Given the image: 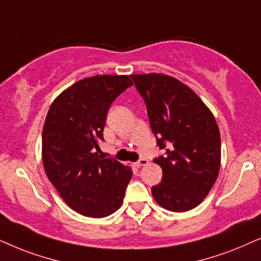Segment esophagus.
I'll list each match as a JSON object with an SVG mask.
<instances>
[{
	"instance_id": "obj_1",
	"label": "esophagus",
	"mask_w": 261,
	"mask_h": 261,
	"mask_svg": "<svg viewBox=\"0 0 261 261\" xmlns=\"http://www.w3.org/2000/svg\"><path fill=\"white\" fill-rule=\"evenodd\" d=\"M148 163V160L145 159V158H141L140 160H138V161L136 162V166L137 167H142V166H145Z\"/></svg>"
}]
</instances>
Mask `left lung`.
Wrapping results in <instances>:
<instances>
[{
  "mask_svg": "<svg viewBox=\"0 0 261 261\" xmlns=\"http://www.w3.org/2000/svg\"><path fill=\"white\" fill-rule=\"evenodd\" d=\"M130 76L147 105L158 145L166 149L165 156L154 160L163 176L152 186V197L166 210H192L207 196L220 172L216 119L203 100L175 77L158 72Z\"/></svg>",
  "mask_w": 261,
  "mask_h": 261,
  "instance_id": "8db88e82",
  "label": "left lung"
}]
</instances>
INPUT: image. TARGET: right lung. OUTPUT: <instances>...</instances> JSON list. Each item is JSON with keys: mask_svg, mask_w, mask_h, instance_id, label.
<instances>
[{"mask_svg": "<svg viewBox=\"0 0 261 261\" xmlns=\"http://www.w3.org/2000/svg\"><path fill=\"white\" fill-rule=\"evenodd\" d=\"M134 83L127 75H96L75 82L54 100L43 127L45 173L76 213L101 218L123 203L130 167L98 154L107 112Z\"/></svg>", "mask_w": 261, "mask_h": 261, "instance_id": "obj_1", "label": "right lung"}]
</instances>
